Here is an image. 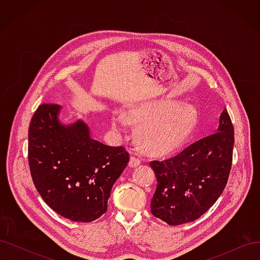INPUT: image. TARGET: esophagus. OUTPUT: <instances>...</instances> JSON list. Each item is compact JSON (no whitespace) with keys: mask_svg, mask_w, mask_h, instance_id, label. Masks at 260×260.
Instances as JSON below:
<instances>
[{"mask_svg":"<svg viewBox=\"0 0 260 260\" xmlns=\"http://www.w3.org/2000/svg\"><path fill=\"white\" fill-rule=\"evenodd\" d=\"M141 162H142V160H141L140 158H138L137 156H131L130 161H129V166H130L131 168H135V167L139 166V165H140Z\"/></svg>","mask_w":260,"mask_h":260,"instance_id":"obj_1","label":"esophagus"}]
</instances>
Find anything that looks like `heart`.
<instances>
[{
    "mask_svg": "<svg viewBox=\"0 0 260 260\" xmlns=\"http://www.w3.org/2000/svg\"><path fill=\"white\" fill-rule=\"evenodd\" d=\"M128 119L141 123L137 138L147 153L165 155L182 146L192 135L198 121V111L188 104L156 102L132 109ZM113 124L115 129L122 130L120 117L115 116Z\"/></svg>",
    "mask_w": 260,
    "mask_h": 260,
    "instance_id": "obj_1",
    "label": "heart"
}]
</instances>
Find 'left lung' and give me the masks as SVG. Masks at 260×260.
I'll use <instances>...</instances> for the list:
<instances>
[{"instance_id": "8db88e82", "label": "left lung", "mask_w": 260, "mask_h": 260, "mask_svg": "<svg viewBox=\"0 0 260 260\" xmlns=\"http://www.w3.org/2000/svg\"><path fill=\"white\" fill-rule=\"evenodd\" d=\"M234 133L224 108L217 132L165 160H152L157 178L151 203L154 217L169 225L192 222L222 194L232 166Z\"/></svg>"}]
</instances>
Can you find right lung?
<instances>
[{
  "label": "right lung",
  "mask_w": 260,
  "mask_h": 260,
  "mask_svg": "<svg viewBox=\"0 0 260 260\" xmlns=\"http://www.w3.org/2000/svg\"><path fill=\"white\" fill-rule=\"evenodd\" d=\"M61 106L41 104L29 127L31 177L43 201L73 221L92 222L104 215L117 179L129 162L123 146L92 139L81 120L65 125Z\"/></svg>",
  "instance_id": "obj_1"
}]
</instances>
